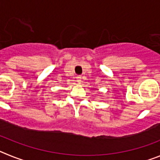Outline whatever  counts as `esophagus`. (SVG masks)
<instances>
[{"instance_id":"34e87169","label":"esophagus","mask_w":160,"mask_h":160,"mask_svg":"<svg viewBox=\"0 0 160 160\" xmlns=\"http://www.w3.org/2000/svg\"><path fill=\"white\" fill-rule=\"evenodd\" d=\"M77 82L78 83H81V82H82V77H81V76H78V77H77Z\"/></svg>"}]
</instances>
